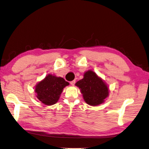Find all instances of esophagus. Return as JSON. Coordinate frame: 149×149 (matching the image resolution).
<instances>
[{
  "label": "esophagus",
  "mask_w": 149,
  "mask_h": 149,
  "mask_svg": "<svg viewBox=\"0 0 149 149\" xmlns=\"http://www.w3.org/2000/svg\"><path fill=\"white\" fill-rule=\"evenodd\" d=\"M75 83H76V80L74 79V80H73V81H71L70 82V84H71L72 86H73V85H74Z\"/></svg>",
  "instance_id": "1"
}]
</instances>
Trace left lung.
<instances>
[{
    "mask_svg": "<svg viewBox=\"0 0 149 149\" xmlns=\"http://www.w3.org/2000/svg\"><path fill=\"white\" fill-rule=\"evenodd\" d=\"M76 85L79 88L85 102L91 106L103 103L109 93L106 84L93 71L86 72Z\"/></svg>",
    "mask_w": 149,
    "mask_h": 149,
    "instance_id": "1",
    "label": "left lung"
}]
</instances>
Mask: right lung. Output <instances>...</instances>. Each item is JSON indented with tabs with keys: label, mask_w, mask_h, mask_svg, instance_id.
Instances as JSON below:
<instances>
[{
	"label": "right lung",
	"mask_w": 149,
	"mask_h": 149,
	"mask_svg": "<svg viewBox=\"0 0 149 149\" xmlns=\"http://www.w3.org/2000/svg\"><path fill=\"white\" fill-rule=\"evenodd\" d=\"M69 83L61 77L49 74L36 86L35 91L39 101L47 105H52L58 101L63 88Z\"/></svg>",
	"instance_id": "obj_1"
}]
</instances>
